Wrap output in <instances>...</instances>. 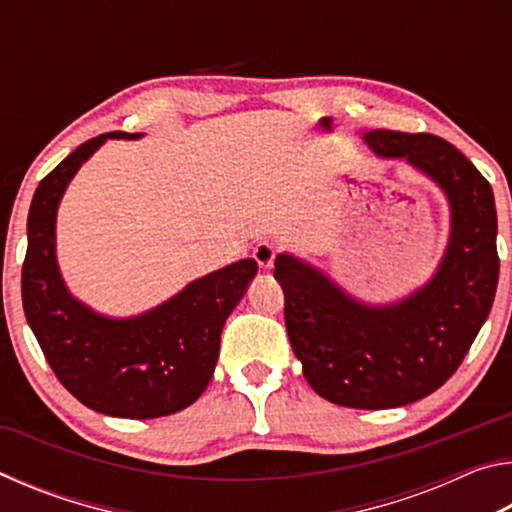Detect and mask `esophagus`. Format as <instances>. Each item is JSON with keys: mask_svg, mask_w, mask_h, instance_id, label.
<instances>
[{"mask_svg": "<svg viewBox=\"0 0 512 512\" xmlns=\"http://www.w3.org/2000/svg\"><path fill=\"white\" fill-rule=\"evenodd\" d=\"M275 255H277V250H275L273 244H268V241H262V244H257L255 250H253L255 262L262 268H271Z\"/></svg>", "mask_w": 512, "mask_h": 512, "instance_id": "obj_1", "label": "esophagus"}]
</instances>
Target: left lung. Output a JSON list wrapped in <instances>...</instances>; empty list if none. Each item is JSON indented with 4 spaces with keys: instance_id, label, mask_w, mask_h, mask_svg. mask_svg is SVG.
Here are the masks:
<instances>
[{
    "instance_id": "obj_1",
    "label": "left lung",
    "mask_w": 512,
    "mask_h": 512,
    "mask_svg": "<svg viewBox=\"0 0 512 512\" xmlns=\"http://www.w3.org/2000/svg\"><path fill=\"white\" fill-rule=\"evenodd\" d=\"M370 151L404 160L449 203V239L427 284L370 305L300 257H275L284 323L302 375L327 402L395 409L438 391L461 366L495 300L499 280L492 187L465 155L429 133H363Z\"/></svg>"
}]
</instances>
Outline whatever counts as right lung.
I'll return each mask as SVG.
<instances>
[{
    "label": "right lung",
    "mask_w": 512,
    "mask_h": 512,
    "mask_svg": "<svg viewBox=\"0 0 512 512\" xmlns=\"http://www.w3.org/2000/svg\"><path fill=\"white\" fill-rule=\"evenodd\" d=\"M140 137L121 131L94 137L42 178L27 221L22 305L51 370L76 400L112 418L151 420L187 409L210 384L221 329L257 275V262L241 259L207 273L128 318L103 316L69 293L56 259L65 189L103 142Z\"/></svg>",
    "instance_id": "1"
}]
</instances>
